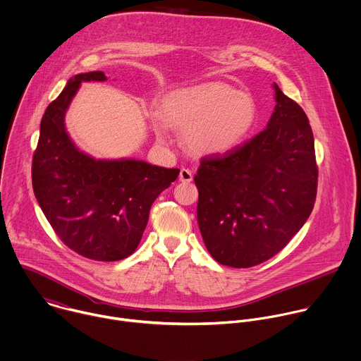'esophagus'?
Wrapping results in <instances>:
<instances>
[{
  "mask_svg": "<svg viewBox=\"0 0 361 361\" xmlns=\"http://www.w3.org/2000/svg\"><path fill=\"white\" fill-rule=\"evenodd\" d=\"M178 178L181 183H190V181H192V173L188 169H181Z\"/></svg>",
  "mask_w": 361,
  "mask_h": 361,
  "instance_id": "1",
  "label": "esophagus"
}]
</instances>
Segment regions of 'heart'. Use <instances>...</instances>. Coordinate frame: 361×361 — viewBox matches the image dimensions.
I'll list each match as a JSON object with an SVG mask.
<instances>
[{"instance_id":"obj_1","label":"heart","mask_w":361,"mask_h":361,"mask_svg":"<svg viewBox=\"0 0 361 361\" xmlns=\"http://www.w3.org/2000/svg\"><path fill=\"white\" fill-rule=\"evenodd\" d=\"M161 114H152L160 142L169 139V124L183 132V143L191 154L209 157L235 149L248 136L258 107L247 92L235 90L225 82H205L166 94Z\"/></svg>"}]
</instances>
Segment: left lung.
<instances>
[{
	"instance_id": "left-lung-1",
	"label": "left lung",
	"mask_w": 361,
	"mask_h": 361,
	"mask_svg": "<svg viewBox=\"0 0 361 361\" xmlns=\"http://www.w3.org/2000/svg\"><path fill=\"white\" fill-rule=\"evenodd\" d=\"M274 87L276 106L267 129L224 154L201 159L194 177L204 244L216 262L231 268H251L282 251L316 200L307 116Z\"/></svg>"
}]
</instances>
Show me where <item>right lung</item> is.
I'll return each instance as SVG.
<instances>
[{
	"mask_svg": "<svg viewBox=\"0 0 361 361\" xmlns=\"http://www.w3.org/2000/svg\"><path fill=\"white\" fill-rule=\"evenodd\" d=\"M106 79L100 71L69 79L44 113L32 159L34 194L55 233L76 254L100 262L136 251L152 204L180 174L135 159L96 160L73 145L65 113L82 82Z\"/></svg>",
	"mask_w": 361,
	"mask_h": 361,
	"instance_id": "right-lung-1",
	"label": "right lung"
}]
</instances>
